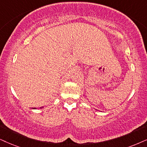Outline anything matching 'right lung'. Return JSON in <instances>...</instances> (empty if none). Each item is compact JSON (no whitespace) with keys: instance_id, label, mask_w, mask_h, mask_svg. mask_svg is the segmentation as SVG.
Instances as JSON below:
<instances>
[{"instance_id":"add662e5","label":"right lung","mask_w":147,"mask_h":147,"mask_svg":"<svg viewBox=\"0 0 147 147\" xmlns=\"http://www.w3.org/2000/svg\"><path fill=\"white\" fill-rule=\"evenodd\" d=\"M40 108H41V107H40Z\"/></svg>"}]
</instances>
